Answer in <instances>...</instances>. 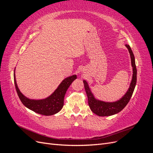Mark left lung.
Returning <instances> with one entry per match:
<instances>
[{
  "label": "left lung",
  "instance_id": "left-lung-1",
  "mask_svg": "<svg viewBox=\"0 0 153 153\" xmlns=\"http://www.w3.org/2000/svg\"><path fill=\"white\" fill-rule=\"evenodd\" d=\"M125 46L130 54L131 63L133 68V75L130 85L127 92L121 99L114 102H106V101L98 100L95 98L86 80L83 81L88 98V104L92 112L98 115V116H110V115L116 114L121 112L130 100L134 89H135L137 83V68L135 57L130 47L128 45H125Z\"/></svg>",
  "mask_w": 153,
  "mask_h": 153
}]
</instances>
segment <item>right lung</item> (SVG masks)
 Listing matches in <instances>:
<instances>
[{
    "label": "right lung",
    "mask_w": 153,
    "mask_h": 153,
    "mask_svg": "<svg viewBox=\"0 0 153 153\" xmlns=\"http://www.w3.org/2000/svg\"><path fill=\"white\" fill-rule=\"evenodd\" d=\"M76 75H73L64 78L53 93L47 98L41 100H34L27 98L22 93L16 84L15 69L14 71V81L16 90L22 103L27 108L34 111L37 114L43 115H54L62 108L66 92L72 82L76 79Z\"/></svg>",
    "instance_id": "1"
}]
</instances>
